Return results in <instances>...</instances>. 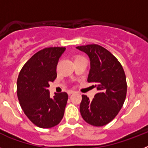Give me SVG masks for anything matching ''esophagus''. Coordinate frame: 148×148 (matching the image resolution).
<instances>
[{
    "label": "esophagus",
    "instance_id": "34e87169",
    "mask_svg": "<svg viewBox=\"0 0 148 148\" xmlns=\"http://www.w3.org/2000/svg\"><path fill=\"white\" fill-rule=\"evenodd\" d=\"M74 92H75V91H73V90H68L67 91L68 95H71V94L74 93Z\"/></svg>",
    "mask_w": 148,
    "mask_h": 148
}]
</instances>
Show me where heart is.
Masks as SVG:
<instances>
[{"instance_id": "1", "label": "heart", "mask_w": 148, "mask_h": 148, "mask_svg": "<svg viewBox=\"0 0 148 148\" xmlns=\"http://www.w3.org/2000/svg\"><path fill=\"white\" fill-rule=\"evenodd\" d=\"M83 58V57H82V56H77L75 57V60L79 59V58Z\"/></svg>"}]
</instances>
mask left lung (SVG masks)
<instances>
[{"label": "left lung", "instance_id": "1", "mask_svg": "<svg viewBox=\"0 0 148 148\" xmlns=\"http://www.w3.org/2000/svg\"><path fill=\"white\" fill-rule=\"evenodd\" d=\"M76 48L89 56L90 70L87 82L96 84L98 90L92 101L82 95L81 115L90 125L104 126L117 116L126 99L125 71L118 59L101 46L88 44Z\"/></svg>", "mask_w": 148, "mask_h": 148}]
</instances>
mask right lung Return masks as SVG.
<instances>
[{
	"instance_id": "obj_1",
	"label": "right lung",
	"mask_w": 148,
	"mask_h": 148,
	"mask_svg": "<svg viewBox=\"0 0 148 148\" xmlns=\"http://www.w3.org/2000/svg\"><path fill=\"white\" fill-rule=\"evenodd\" d=\"M65 47H47L25 63L17 80V95L22 110L34 125L50 128L58 125L64 114L66 92L50 97L48 87L57 77L56 66Z\"/></svg>"
}]
</instances>
